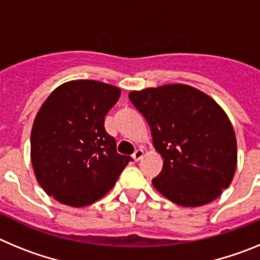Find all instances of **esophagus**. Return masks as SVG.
Returning <instances> with one entry per match:
<instances>
[{
  "mask_svg": "<svg viewBox=\"0 0 260 260\" xmlns=\"http://www.w3.org/2000/svg\"><path fill=\"white\" fill-rule=\"evenodd\" d=\"M143 156H144V151L142 150V148H138V150L134 152V155H133V158H134L135 161H139Z\"/></svg>",
  "mask_w": 260,
  "mask_h": 260,
  "instance_id": "obj_1",
  "label": "esophagus"
}]
</instances>
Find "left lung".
<instances>
[{"label":"left lung","instance_id":"obj_1","mask_svg":"<svg viewBox=\"0 0 260 260\" xmlns=\"http://www.w3.org/2000/svg\"><path fill=\"white\" fill-rule=\"evenodd\" d=\"M128 99L164 158L153 187L182 207L219 198L237 167V141L224 109L207 93L180 83L132 91Z\"/></svg>","mask_w":260,"mask_h":260}]
</instances>
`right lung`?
I'll return each instance as SVG.
<instances>
[{
  "label": "right lung",
  "instance_id": "obj_1",
  "mask_svg": "<svg viewBox=\"0 0 260 260\" xmlns=\"http://www.w3.org/2000/svg\"><path fill=\"white\" fill-rule=\"evenodd\" d=\"M121 89L98 80H70L41 105L32 125L31 162L39 185L57 202L84 207L103 198L133 158L117 153L104 127Z\"/></svg>",
  "mask_w": 260,
  "mask_h": 260
}]
</instances>
